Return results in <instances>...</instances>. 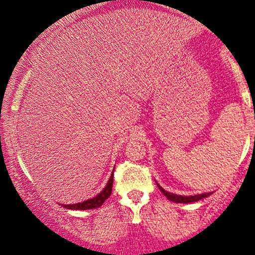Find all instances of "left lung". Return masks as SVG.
Returning <instances> with one entry per match:
<instances>
[{"instance_id": "obj_1", "label": "left lung", "mask_w": 255, "mask_h": 255, "mask_svg": "<svg viewBox=\"0 0 255 255\" xmlns=\"http://www.w3.org/2000/svg\"><path fill=\"white\" fill-rule=\"evenodd\" d=\"M156 185H158V187L160 189V191L163 192L166 197H168V200H170V201H173V202H176V204H189V202H196V201H200V200L205 199V197L210 196L211 195V192H207V194H199V195H194V196H181V195H175V194H171V192L165 191V190H164L160 185L159 184H156Z\"/></svg>"}]
</instances>
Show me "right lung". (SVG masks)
Wrapping results in <instances>:
<instances>
[{"label": "right lung", "instance_id": "right-lung-1", "mask_svg": "<svg viewBox=\"0 0 255 255\" xmlns=\"http://www.w3.org/2000/svg\"><path fill=\"white\" fill-rule=\"evenodd\" d=\"M115 170V169H113ZM112 186H113V171L110 177L109 182L106 184L105 189L97 195L96 197H92V199L86 200L84 202H79V204L74 205H63L64 208H68V210H91V208H97L101 206L105 201L110 197L112 192Z\"/></svg>", "mask_w": 255, "mask_h": 255}]
</instances>
